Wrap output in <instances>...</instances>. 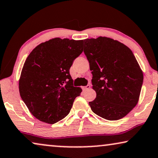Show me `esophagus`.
I'll return each instance as SVG.
<instances>
[{"mask_svg": "<svg viewBox=\"0 0 158 158\" xmlns=\"http://www.w3.org/2000/svg\"><path fill=\"white\" fill-rule=\"evenodd\" d=\"M90 85H88L85 86V87H83V90H87L88 89H90Z\"/></svg>", "mask_w": 158, "mask_h": 158, "instance_id": "obj_1", "label": "esophagus"}]
</instances>
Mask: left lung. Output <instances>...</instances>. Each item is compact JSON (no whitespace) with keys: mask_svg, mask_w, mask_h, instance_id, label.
I'll return each mask as SVG.
<instances>
[{"mask_svg":"<svg viewBox=\"0 0 158 158\" xmlns=\"http://www.w3.org/2000/svg\"><path fill=\"white\" fill-rule=\"evenodd\" d=\"M84 53L92 71L96 98L89 105L107 120L127 116L139 101L143 73L130 49L113 39H85Z\"/></svg>","mask_w":158,"mask_h":158,"instance_id":"obj_1","label":"left lung"}]
</instances>
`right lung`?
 Masks as SVG:
<instances>
[{
    "label": "right lung",
    "instance_id": "1",
    "mask_svg": "<svg viewBox=\"0 0 158 158\" xmlns=\"http://www.w3.org/2000/svg\"><path fill=\"white\" fill-rule=\"evenodd\" d=\"M83 40L54 38L41 43L23 64L20 96L34 117L55 124L70 113L82 89L74 87L70 68L83 52Z\"/></svg>",
    "mask_w": 158,
    "mask_h": 158
}]
</instances>
